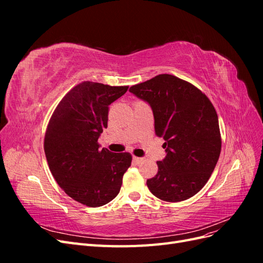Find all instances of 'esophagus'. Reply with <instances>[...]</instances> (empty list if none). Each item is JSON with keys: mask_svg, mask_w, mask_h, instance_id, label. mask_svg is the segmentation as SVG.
Segmentation results:
<instances>
[{"mask_svg": "<svg viewBox=\"0 0 263 263\" xmlns=\"http://www.w3.org/2000/svg\"><path fill=\"white\" fill-rule=\"evenodd\" d=\"M133 161H134L135 163L139 164L140 162L144 161V158H139V157H133Z\"/></svg>", "mask_w": 263, "mask_h": 263, "instance_id": "obj_1", "label": "esophagus"}]
</instances>
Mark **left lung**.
<instances>
[{"label": "left lung", "mask_w": 263, "mask_h": 263, "mask_svg": "<svg viewBox=\"0 0 263 263\" xmlns=\"http://www.w3.org/2000/svg\"><path fill=\"white\" fill-rule=\"evenodd\" d=\"M129 92L150 105L156 135L165 140L166 156L157 162L156 176L147 180L149 191L166 202L192 197L209 181L220 155L218 117L211 101L171 74L133 85Z\"/></svg>", "instance_id": "left-lung-1"}]
</instances>
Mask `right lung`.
Wrapping results in <instances>:
<instances>
[{
  "instance_id": "obj_1",
  "label": "right lung",
  "mask_w": 263,
  "mask_h": 263,
  "mask_svg": "<svg viewBox=\"0 0 263 263\" xmlns=\"http://www.w3.org/2000/svg\"><path fill=\"white\" fill-rule=\"evenodd\" d=\"M127 90L84 81L65 95L47 127L44 149L54 180L71 198L90 208L116 197L132 164L130 154L101 150L98 144L107 127L108 105Z\"/></svg>"
}]
</instances>
